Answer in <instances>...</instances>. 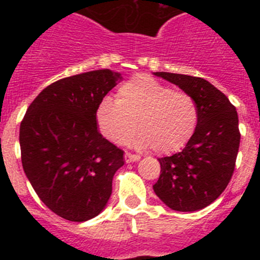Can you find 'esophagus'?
I'll return each instance as SVG.
<instances>
[{"label":"esophagus","instance_id":"obj_1","mask_svg":"<svg viewBox=\"0 0 260 260\" xmlns=\"http://www.w3.org/2000/svg\"><path fill=\"white\" fill-rule=\"evenodd\" d=\"M141 160V156H138V155H133V153L130 152H126L125 153V161L127 162H134V161H139Z\"/></svg>","mask_w":260,"mask_h":260}]
</instances>
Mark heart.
Returning <instances> with one entry per match:
<instances>
[{
  "label": "heart",
  "mask_w": 260,
  "mask_h": 260,
  "mask_svg": "<svg viewBox=\"0 0 260 260\" xmlns=\"http://www.w3.org/2000/svg\"><path fill=\"white\" fill-rule=\"evenodd\" d=\"M95 119L100 134L112 143L125 144L138 128L134 146L172 153L192 138L199 108L190 93L174 91L150 75H137L119 87L116 100L103 99Z\"/></svg>",
  "instance_id": "heart-1"
}]
</instances>
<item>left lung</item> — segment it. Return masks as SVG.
I'll return each mask as SVG.
<instances>
[{
  "label": "left lung",
  "instance_id": "left-lung-1",
  "mask_svg": "<svg viewBox=\"0 0 260 260\" xmlns=\"http://www.w3.org/2000/svg\"><path fill=\"white\" fill-rule=\"evenodd\" d=\"M153 74L190 93L199 108L198 126L189 143L181 152L158 158L161 172L153 191L172 210L199 211L219 198L233 176L241 139L237 110L203 78Z\"/></svg>",
  "mask_w": 260,
  "mask_h": 260
}]
</instances>
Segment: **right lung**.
<instances>
[{
  "instance_id": "obj_1",
  "label": "right lung",
  "mask_w": 260,
  "mask_h": 260,
  "mask_svg": "<svg viewBox=\"0 0 260 260\" xmlns=\"http://www.w3.org/2000/svg\"><path fill=\"white\" fill-rule=\"evenodd\" d=\"M122 80L103 69L59 79L38 95L20 123L22 165L41 202L70 221L102 212L123 151L96 125L98 105Z\"/></svg>"
}]
</instances>
